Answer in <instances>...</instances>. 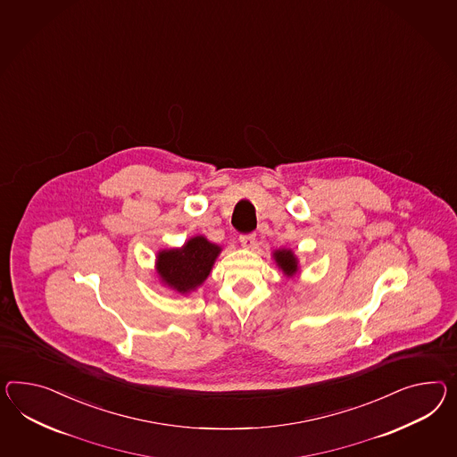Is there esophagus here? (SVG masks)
<instances>
[{"label": "esophagus", "mask_w": 457, "mask_h": 457, "mask_svg": "<svg viewBox=\"0 0 457 457\" xmlns=\"http://www.w3.org/2000/svg\"><path fill=\"white\" fill-rule=\"evenodd\" d=\"M240 244L245 248H253L255 246V234L240 235Z\"/></svg>", "instance_id": "obj_1"}]
</instances>
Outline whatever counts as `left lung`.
I'll list each match as a JSON object with an SVG mask.
<instances>
[{
	"label": "left lung",
	"mask_w": 457,
	"mask_h": 457,
	"mask_svg": "<svg viewBox=\"0 0 457 457\" xmlns=\"http://www.w3.org/2000/svg\"><path fill=\"white\" fill-rule=\"evenodd\" d=\"M275 260H277V263L280 265V269L287 273V275H293L295 271H296V260L293 257L292 252H288V250H278L277 253H275Z\"/></svg>",
	"instance_id": "obj_1"
}]
</instances>
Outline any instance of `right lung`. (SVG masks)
<instances>
[{"mask_svg":"<svg viewBox=\"0 0 457 457\" xmlns=\"http://www.w3.org/2000/svg\"><path fill=\"white\" fill-rule=\"evenodd\" d=\"M219 252L204 237L190 238L182 248L159 253V273L177 292H190L207 278Z\"/></svg>","mask_w":457,"mask_h":457,"instance_id":"add662e5","label":"right lung"}]
</instances>
